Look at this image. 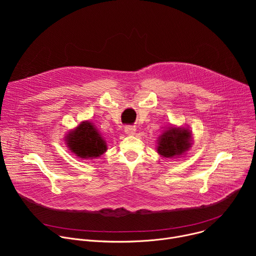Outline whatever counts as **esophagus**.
<instances>
[{
  "label": "esophagus",
  "mask_w": 256,
  "mask_h": 256,
  "mask_svg": "<svg viewBox=\"0 0 256 256\" xmlns=\"http://www.w3.org/2000/svg\"><path fill=\"white\" fill-rule=\"evenodd\" d=\"M124 132H126V134H134L136 132V128L132 126H126L124 128Z\"/></svg>",
  "instance_id": "1"
}]
</instances>
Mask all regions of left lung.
<instances>
[{
    "label": "left lung",
    "instance_id": "8db88e82",
    "mask_svg": "<svg viewBox=\"0 0 256 256\" xmlns=\"http://www.w3.org/2000/svg\"><path fill=\"white\" fill-rule=\"evenodd\" d=\"M190 132L188 130L171 128L160 136L157 152L167 158L181 155L190 148Z\"/></svg>",
    "mask_w": 256,
    "mask_h": 256
}]
</instances>
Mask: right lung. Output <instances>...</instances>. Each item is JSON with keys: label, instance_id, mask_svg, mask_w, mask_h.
I'll return each mask as SVG.
<instances>
[{"label": "right lung", "instance_id": "right-lung-1", "mask_svg": "<svg viewBox=\"0 0 256 256\" xmlns=\"http://www.w3.org/2000/svg\"><path fill=\"white\" fill-rule=\"evenodd\" d=\"M70 150L80 158H96L106 151V144L92 124L82 122L66 138Z\"/></svg>", "mask_w": 256, "mask_h": 256}]
</instances>
